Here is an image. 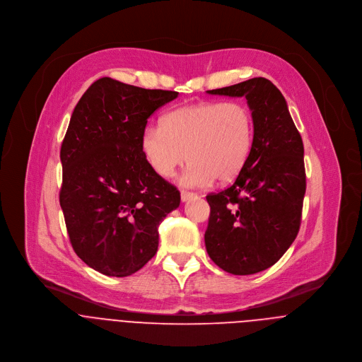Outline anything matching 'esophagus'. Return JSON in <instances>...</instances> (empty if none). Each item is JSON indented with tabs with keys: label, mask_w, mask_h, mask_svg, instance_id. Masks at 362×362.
<instances>
[{
	"label": "esophagus",
	"mask_w": 362,
	"mask_h": 362,
	"mask_svg": "<svg viewBox=\"0 0 362 362\" xmlns=\"http://www.w3.org/2000/svg\"><path fill=\"white\" fill-rule=\"evenodd\" d=\"M197 197V194H194V192H189V191H181V199L185 202V201H189V199H192V198H195Z\"/></svg>",
	"instance_id": "esophagus-1"
}]
</instances>
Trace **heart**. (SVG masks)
<instances>
[{
	"mask_svg": "<svg viewBox=\"0 0 362 362\" xmlns=\"http://www.w3.org/2000/svg\"><path fill=\"white\" fill-rule=\"evenodd\" d=\"M141 134L148 165L170 178L187 161L181 182L204 187L215 178L233 180L243 168L253 141V116L242 102H204L177 107Z\"/></svg>",
	"mask_w": 362,
	"mask_h": 362,
	"instance_id": "b5f03b06",
	"label": "heart"
}]
</instances>
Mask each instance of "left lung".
Returning a JSON list of instances; mask_svg holds the SVG:
<instances>
[{
	"mask_svg": "<svg viewBox=\"0 0 362 362\" xmlns=\"http://www.w3.org/2000/svg\"><path fill=\"white\" fill-rule=\"evenodd\" d=\"M208 93L246 98L253 141L235 181L206 195L205 246L222 270L253 274L273 266L298 233L305 194L303 140L283 95L264 78Z\"/></svg>",
	"mask_w": 362,
	"mask_h": 362,
	"instance_id": "8db88e82",
	"label": "left lung"
}]
</instances>
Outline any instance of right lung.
Instances as JSON below:
<instances>
[{
	"label": "right lung",
	"instance_id": "right-lung-1",
	"mask_svg": "<svg viewBox=\"0 0 362 362\" xmlns=\"http://www.w3.org/2000/svg\"><path fill=\"white\" fill-rule=\"evenodd\" d=\"M177 96L102 78L72 113L59 202L75 253L106 276L140 270L157 252L160 223L180 205V191L141 151L147 119Z\"/></svg>",
	"mask_w": 362,
	"mask_h": 362
}]
</instances>
